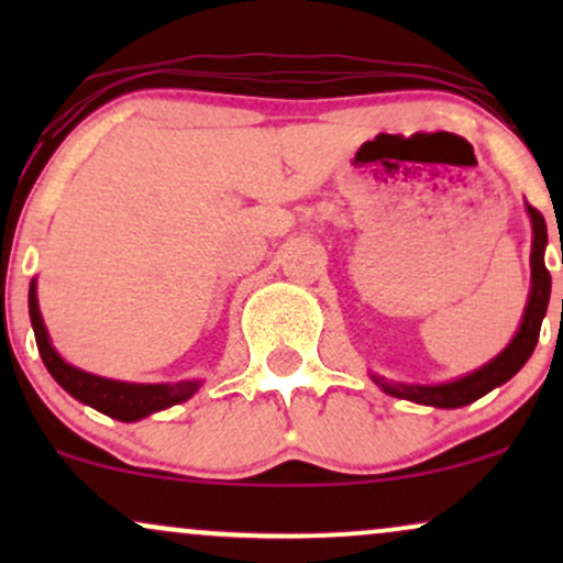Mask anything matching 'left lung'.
Instances as JSON below:
<instances>
[{
  "label": "left lung",
  "instance_id": "obj_1",
  "mask_svg": "<svg viewBox=\"0 0 563 563\" xmlns=\"http://www.w3.org/2000/svg\"><path fill=\"white\" fill-rule=\"evenodd\" d=\"M529 222H532V254H529V267H532V286H529V299L521 314L519 331H516L510 344L503 349L497 357L484 363L476 371L466 373V376L455 380H444V384H399V380H386L384 376L371 373V378L384 389L389 397L407 399L416 405L442 407V410H455V407L471 405L484 397L487 391L497 389L506 380H510L516 373L525 367V363L532 357L534 346L540 339L542 318L548 312V301H551V273L545 267V245H548V228L545 219L538 209L527 203Z\"/></svg>",
  "mask_w": 563,
  "mask_h": 563
}]
</instances>
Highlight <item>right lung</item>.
I'll return each mask as SVG.
<instances>
[{"instance_id": "1", "label": "right lung", "mask_w": 563, "mask_h": 563, "mask_svg": "<svg viewBox=\"0 0 563 563\" xmlns=\"http://www.w3.org/2000/svg\"><path fill=\"white\" fill-rule=\"evenodd\" d=\"M29 314L31 325H34L38 354H42V363L49 371V376H53L70 397L95 407V410L106 412V416L115 418V421L132 423L140 421V418L153 416V412L158 410H166V407L172 405L185 402V399H190L192 394L200 389V384H203L200 378L177 380V384H129V380L95 376V373L79 371V367L66 363L53 346V339H49L42 312H38L36 280H31L29 286Z\"/></svg>"}]
</instances>
